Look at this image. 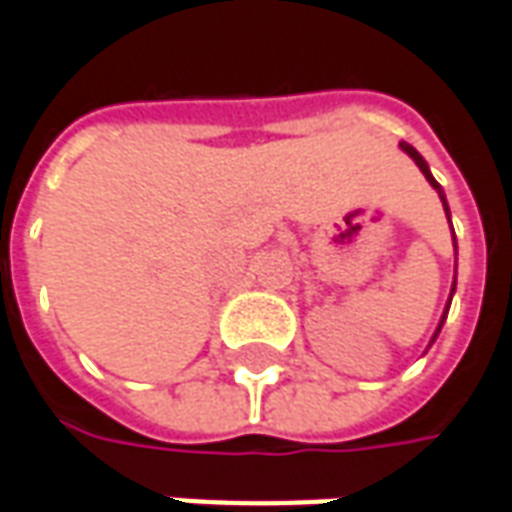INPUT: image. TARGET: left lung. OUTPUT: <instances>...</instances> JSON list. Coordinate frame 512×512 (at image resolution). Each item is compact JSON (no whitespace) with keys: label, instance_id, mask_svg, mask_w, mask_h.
Returning <instances> with one entry per match:
<instances>
[{"label":"left lung","instance_id":"8db88e82","mask_svg":"<svg viewBox=\"0 0 512 512\" xmlns=\"http://www.w3.org/2000/svg\"><path fill=\"white\" fill-rule=\"evenodd\" d=\"M402 150H405V152H408V155H411V158H414L416 167L422 169V175H425V178L431 181V186H433V189H436V192H439V198H442V203H445V192H442V186L433 181L431 169H428V164H425V158H422V155H419V152H416L414 147H411V144H402ZM445 212H448V203H445ZM448 215H450V212H448ZM445 314H448V311H445ZM442 323H445V317H442ZM442 323H439V328H442ZM436 334H439V331H436ZM433 340H436V337H433Z\"/></svg>","mask_w":512,"mask_h":512}]
</instances>
